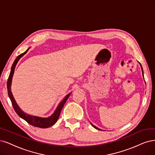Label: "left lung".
<instances>
[{
  "mask_svg": "<svg viewBox=\"0 0 155 155\" xmlns=\"http://www.w3.org/2000/svg\"><path fill=\"white\" fill-rule=\"evenodd\" d=\"M139 64H140V63H139ZM140 66H141V69H142V75H143V77H144V73H143V70H142V66H141V64H140ZM91 125H92L93 126V127H94V128H95L96 129H97V130H101L100 129H99L98 128H97L96 127H95V126H94L93 124H91Z\"/></svg>",
  "mask_w": 155,
  "mask_h": 155,
  "instance_id": "1",
  "label": "left lung"
}]
</instances>
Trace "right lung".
<instances>
[{
  "label": "right lung",
  "instance_id": "1",
  "mask_svg": "<svg viewBox=\"0 0 155 155\" xmlns=\"http://www.w3.org/2000/svg\"><path fill=\"white\" fill-rule=\"evenodd\" d=\"M28 49H29V48H28L25 51V52H24L23 54H21L20 55H19L18 57H17L16 59L15 60L12 66H11V72H10L9 76V78H8V82H7V88H8V96L9 97L10 100H11V104H12V105L15 111L16 112V114H18V115L21 118H22L23 119H24L25 121H26L28 123H29L32 126H34V127H38V128H48L50 127H51V126L54 125L57 122V119H58V118L60 116V114H61V112L62 109V108H63V107H64L66 100L69 98V96H70L71 93L67 94L64 97V100H63L62 101H61V103L59 104V105L57 106V107L55 109V110L54 111V114L51 116H50L48 117L45 118V117H40L31 116V115H29V114H27L25 113L24 111H22L20 109V108L19 107V106L17 105V104H16V101L14 98L12 93H11V82H12V78H13V74H14V72H15V67L16 66V64L18 63V61L20 59L21 57H22L27 52V51L28 50Z\"/></svg>",
  "mask_w": 155,
  "mask_h": 155
}]
</instances>
